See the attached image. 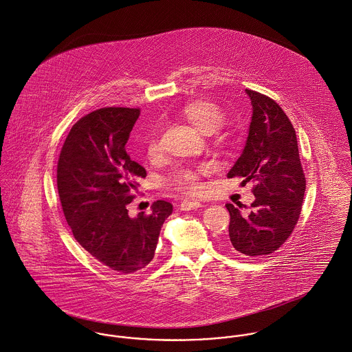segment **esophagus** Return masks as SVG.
Here are the masks:
<instances>
[{
    "instance_id": "1",
    "label": "esophagus",
    "mask_w": 352,
    "mask_h": 352,
    "mask_svg": "<svg viewBox=\"0 0 352 352\" xmlns=\"http://www.w3.org/2000/svg\"><path fill=\"white\" fill-rule=\"evenodd\" d=\"M201 207V203L199 201H195V199H184L180 204V208L184 210V211H190V210H197Z\"/></svg>"
}]
</instances>
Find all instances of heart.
<instances>
[{
	"label": "heart",
	"mask_w": 352,
	"mask_h": 352,
	"mask_svg": "<svg viewBox=\"0 0 352 352\" xmlns=\"http://www.w3.org/2000/svg\"><path fill=\"white\" fill-rule=\"evenodd\" d=\"M184 116L201 134H212L225 120L223 111L210 101H195L188 104L184 108ZM160 151V141L157 135L153 134L148 141L146 151L151 157H155ZM208 172V165H201L198 169H177L166 179V183L186 194H199L201 191V176Z\"/></svg>",
	"instance_id": "obj_1"
}]
</instances>
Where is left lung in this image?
Here are the masks:
<instances>
[{"instance_id":"8db88e82","label":"left lung","mask_w":352,"mask_h":352,"mask_svg":"<svg viewBox=\"0 0 352 352\" xmlns=\"http://www.w3.org/2000/svg\"><path fill=\"white\" fill-rule=\"evenodd\" d=\"M252 119L244 151L228 173L254 182L250 212L243 204H226L230 214L228 243L247 256H265L280 248L293 233L300 214L306 180L300 161L296 130L276 101L245 89Z\"/></svg>"}]
</instances>
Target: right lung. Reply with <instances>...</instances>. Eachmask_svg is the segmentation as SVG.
<instances>
[{
	"label": "right lung",
	"mask_w": 352,
	"mask_h": 352,
	"mask_svg": "<svg viewBox=\"0 0 352 352\" xmlns=\"http://www.w3.org/2000/svg\"><path fill=\"white\" fill-rule=\"evenodd\" d=\"M138 108H100L70 130L58 160L56 186L62 210L77 243L113 272L133 274L154 257L158 236L172 214L157 201L151 214L131 218L127 204L146 177L126 151Z\"/></svg>",
	"instance_id": "obj_1"
}]
</instances>
